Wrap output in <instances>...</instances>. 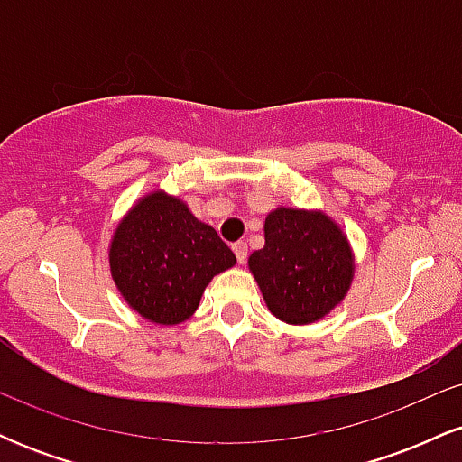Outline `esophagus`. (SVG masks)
Here are the masks:
<instances>
[{"label": "esophagus", "mask_w": 462, "mask_h": 462, "mask_svg": "<svg viewBox=\"0 0 462 462\" xmlns=\"http://www.w3.org/2000/svg\"><path fill=\"white\" fill-rule=\"evenodd\" d=\"M232 249H235V254H236V261L238 263H245L247 261V243H243V241H238V243H235V245H232Z\"/></svg>", "instance_id": "34e87169"}]
</instances>
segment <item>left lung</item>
<instances>
[{
	"label": "left lung",
	"mask_w": 462,
	"mask_h": 462,
	"mask_svg": "<svg viewBox=\"0 0 462 462\" xmlns=\"http://www.w3.org/2000/svg\"><path fill=\"white\" fill-rule=\"evenodd\" d=\"M264 304L295 326L326 317L354 278L347 236L328 215L275 208L264 219V247L249 256Z\"/></svg>",
	"instance_id": "left-lung-1"
}]
</instances>
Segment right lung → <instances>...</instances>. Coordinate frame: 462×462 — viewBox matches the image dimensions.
Masks as SVG:
<instances>
[{
    "mask_svg": "<svg viewBox=\"0 0 462 462\" xmlns=\"http://www.w3.org/2000/svg\"><path fill=\"white\" fill-rule=\"evenodd\" d=\"M236 263L215 227L178 198L153 190L115 230L110 273L141 317L162 326L189 319L206 284Z\"/></svg>",
    "mask_w": 462,
    "mask_h": 462,
    "instance_id": "right-lung-1",
    "label": "right lung"
}]
</instances>
